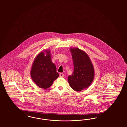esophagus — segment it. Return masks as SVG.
Instances as JSON below:
<instances>
[{"mask_svg":"<svg viewBox=\"0 0 127 127\" xmlns=\"http://www.w3.org/2000/svg\"><path fill=\"white\" fill-rule=\"evenodd\" d=\"M64 74H63V73H60V77H64Z\"/></svg>","mask_w":127,"mask_h":127,"instance_id":"1","label":"esophagus"}]
</instances>
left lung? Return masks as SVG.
I'll return each instance as SVG.
<instances>
[{
  "mask_svg": "<svg viewBox=\"0 0 127 127\" xmlns=\"http://www.w3.org/2000/svg\"><path fill=\"white\" fill-rule=\"evenodd\" d=\"M74 65L73 72L68 77L71 88L81 91L91 84L95 77V70L89 55L78 48H71Z\"/></svg>",
  "mask_w": 127,
  "mask_h": 127,
  "instance_id": "left-lung-1",
  "label": "left lung"
}]
</instances>
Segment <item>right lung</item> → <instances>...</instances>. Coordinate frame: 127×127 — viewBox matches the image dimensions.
<instances>
[{
    "instance_id": "obj_1",
    "label": "right lung",
    "mask_w": 127,
    "mask_h": 127,
    "mask_svg": "<svg viewBox=\"0 0 127 127\" xmlns=\"http://www.w3.org/2000/svg\"><path fill=\"white\" fill-rule=\"evenodd\" d=\"M30 74L35 84L44 89L50 88L59 76L56 67L52 62L50 50L43 51L37 55L32 65Z\"/></svg>"
}]
</instances>
